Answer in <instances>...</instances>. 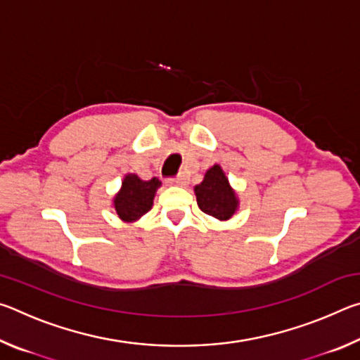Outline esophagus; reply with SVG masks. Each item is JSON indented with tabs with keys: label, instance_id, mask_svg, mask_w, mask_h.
Wrapping results in <instances>:
<instances>
[{
	"label": "esophagus",
	"instance_id": "1",
	"mask_svg": "<svg viewBox=\"0 0 360 360\" xmlns=\"http://www.w3.org/2000/svg\"><path fill=\"white\" fill-rule=\"evenodd\" d=\"M167 184H169V186H184L186 184V176L179 174V176H176V178H169V179H167Z\"/></svg>",
	"mask_w": 360,
	"mask_h": 360
}]
</instances>
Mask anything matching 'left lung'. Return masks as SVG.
Returning a JSON list of instances; mask_svg holds the SVG:
<instances>
[{
	"instance_id": "obj_1",
	"label": "left lung",
	"mask_w": 360,
	"mask_h": 360,
	"mask_svg": "<svg viewBox=\"0 0 360 360\" xmlns=\"http://www.w3.org/2000/svg\"><path fill=\"white\" fill-rule=\"evenodd\" d=\"M193 191L197 195L200 210L219 221H227L238 210V197L230 187L229 178L219 165L211 167L206 172L203 181L195 186Z\"/></svg>"
}]
</instances>
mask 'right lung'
<instances>
[{
	"mask_svg": "<svg viewBox=\"0 0 360 360\" xmlns=\"http://www.w3.org/2000/svg\"><path fill=\"white\" fill-rule=\"evenodd\" d=\"M162 182L157 178L139 179L138 174H127L122 181L120 191L112 200L114 210L124 222H135L152 208L157 188Z\"/></svg>",
	"mask_w": 360,
	"mask_h": 360,
	"instance_id": "right-lung-1",
	"label": "right lung"
}]
</instances>
